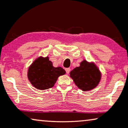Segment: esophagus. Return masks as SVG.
Wrapping results in <instances>:
<instances>
[{
    "label": "esophagus",
    "instance_id": "34e87169",
    "mask_svg": "<svg viewBox=\"0 0 128 128\" xmlns=\"http://www.w3.org/2000/svg\"><path fill=\"white\" fill-rule=\"evenodd\" d=\"M66 73L67 74H68L70 73V68H66Z\"/></svg>",
    "mask_w": 128,
    "mask_h": 128
}]
</instances>
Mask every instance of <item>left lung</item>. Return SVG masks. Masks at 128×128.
<instances>
[{
    "instance_id": "left-lung-1",
    "label": "left lung",
    "mask_w": 128,
    "mask_h": 128,
    "mask_svg": "<svg viewBox=\"0 0 128 128\" xmlns=\"http://www.w3.org/2000/svg\"><path fill=\"white\" fill-rule=\"evenodd\" d=\"M70 77L76 85L84 91L94 89L99 84L101 79V73L94 62L83 60L70 73Z\"/></svg>"
}]
</instances>
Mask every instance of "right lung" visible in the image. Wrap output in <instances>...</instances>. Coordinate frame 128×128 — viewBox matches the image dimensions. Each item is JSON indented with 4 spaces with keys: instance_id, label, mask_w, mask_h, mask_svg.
I'll return each instance as SVG.
<instances>
[{
    "instance_id": "right-lung-1",
    "label": "right lung",
    "mask_w": 128,
    "mask_h": 128,
    "mask_svg": "<svg viewBox=\"0 0 128 128\" xmlns=\"http://www.w3.org/2000/svg\"><path fill=\"white\" fill-rule=\"evenodd\" d=\"M65 74L62 67H54L48 56H39L28 67L27 77L34 87L45 90L53 87L58 77Z\"/></svg>"
}]
</instances>
